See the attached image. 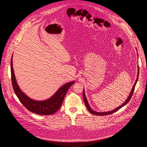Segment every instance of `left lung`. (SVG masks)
<instances>
[{"instance_id": "1", "label": "left lung", "mask_w": 147, "mask_h": 147, "mask_svg": "<svg viewBox=\"0 0 147 147\" xmlns=\"http://www.w3.org/2000/svg\"><path fill=\"white\" fill-rule=\"evenodd\" d=\"M138 73H139V71L138 70V74H137V80H136V82H135V83H134V86H133V88H132V90H131V92H130L129 96H128L127 99H126V100H125V101L121 105L119 106L118 108H116V109H114L113 111H111L107 112H95V111H93V110L90 108V105H89V104H88V101H87V99H86V95H85L84 90H83V99H84V102H85L86 107H87V109L88 110V111H90V113H92V114H94V115H98V116H103V115H104V116H105V115H108L112 114V113H114V112L117 111L119 109H120L121 108L123 107H124V105H126V104L130 101V100L131 99V96H132V95H133V92H134V89H135V87H136V83H137V80H138Z\"/></svg>"}]
</instances>
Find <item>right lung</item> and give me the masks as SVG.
Masks as SVG:
<instances>
[{"instance_id":"add662e5","label":"right lung","mask_w":147,"mask_h":147,"mask_svg":"<svg viewBox=\"0 0 147 147\" xmlns=\"http://www.w3.org/2000/svg\"><path fill=\"white\" fill-rule=\"evenodd\" d=\"M11 76L13 90L20 101L28 111L40 115H50L57 112L61 107L69 88L75 82V81L67 82L61 87L49 99L42 101H38L30 98L20 89L14 73L12 57L11 59Z\"/></svg>"}]
</instances>
